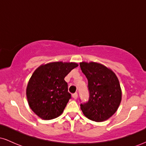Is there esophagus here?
<instances>
[{
    "label": "esophagus",
    "instance_id": "34e87169",
    "mask_svg": "<svg viewBox=\"0 0 146 146\" xmlns=\"http://www.w3.org/2000/svg\"><path fill=\"white\" fill-rule=\"evenodd\" d=\"M78 93H73V95H72V97H73V98H74L75 100H76V99L78 98Z\"/></svg>",
    "mask_w": 146,
    "mask_h": 146
}]
</instances>
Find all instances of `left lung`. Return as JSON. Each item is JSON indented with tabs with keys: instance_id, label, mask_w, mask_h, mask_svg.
<instances>
[{
	"instance_id": "8db88e82",
	"label": "left lung",
	"mask_w": 146,
	"mask_h": 146,
	"mask_svg": "<svg viewBox=\"0 0 146 146\" xmlns=\"http://www.w3.org/2000/svg\"><path fill=\"white\" fill-rule=\"evenodd\" d=\"M88 80L89 99L80 104L84 115L92 121H104L115 114L121 101L119 82L115 73L97 62L80 63Z\"/></svg>"
}]
</instances>
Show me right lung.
Masks as SVG:
<instances>
[{"mask_svg": "<svg viewBox=\"0 0 146 146\" xmlns=\"http://www.w3.org/2000/svg\"><path fill=\"white\" fill-rule=\"evenodd\" d=\"M77 66L75 62H56L41 65L33 72L26 94L29 107L38 117L50 120L63 113L71 98L64 78Z\"/></svg>", "mask_w": 146, "mask_h": 146, "instance_id": "1", "label": "right lung"}]
</instances>
